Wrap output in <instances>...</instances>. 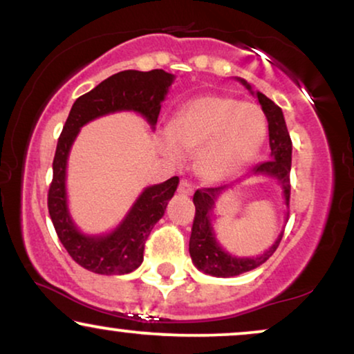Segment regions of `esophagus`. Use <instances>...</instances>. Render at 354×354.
Here are the masks:
<instances>
[{"label": "esophagus", "mask_w": 354, "mask_h": 354, "mask_svg": "<svg viewBox=\"0 0 354 354\" xmlns=\"http://www.w3.org/2000/svg\"><path fill=\"white\" fill-rule=\"evenodd\" d=\"M178 193H182V195H193L192 183H188L187 180H180V183H178Z\"/></svg>", "instance_id": "esophagus-1"}]
</instances>
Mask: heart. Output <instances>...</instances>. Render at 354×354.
Returning a JSON list of instances; mask_svg holds the SVG:
<instances>
[{"mask_svg":"<svg viewBox=\"0 0 354 354\" xmlns=\"http://www.w3.org/2000/svg\"><path fill=\"white\" fill-rule=\"evenodd\" d=\"M268 133V118L258 104L209 93L183 103L158 142L164 156L174 162L196 151L198 177L221 183L258 158Z\"/></svg>","mask_w":354,"mask_h":354,"instance_id":"heart-1","label":"heart"}]
</instances>
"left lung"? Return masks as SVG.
I'll return each mask as SVG.
<instances>
[{"label":"left lung","mask_w":354,"mask_h":354,"mask_svg":"<svg viewBox=\"0 0 354 354\" xmlns=\"http://www.w3.org/2000/svg\"><path fill=\"white\" fill-rule=\"evenodd\" d=\"M236 80L250 91L251 95L256 96L261 104V109L264 111L266 118H268L269 125V147H270V156L269 161H266L259 166L253 167L248 176L264 178V180H275L282 188V198L283 205L287 207V214H285V224L288 221V201H290V169H292V140H290L287 124H285V118L282 109L269 100L268 96L261 93L258 90H253L248 82L245 79L236 77ZM241 182V180H236ZM236 182L227 183V185L214 187V188H203V190H196L195 196H193V203H195L196 212L195 221H193L192 227V236H190V256L193 264L198 270L205 272L212 277H235V275L245 274L248 270H253L266 263L282 240L285 224L274 240V243L264 250L261 254L256 256H236L227 251L221 241L217 240L214 224H212V216H214V207L219 198L224 195L227 190L234 188Z\"/></svg>","instance_id":"8db88e82"}]
</instances>
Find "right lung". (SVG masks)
Returning <instances> with one entry per match:
<instances>
[{"mask_svg": "<svg viewBox=\"0 0 354 354\" xmlns=\"http://www.w3.org/2000/svg\"><path fill=\"white\" fill-rule=\"evenodd\" d=\"M176 75L162 69L149 72L122 71L108 77L88 93L82 95L72 109L57 140L53 182L48 192V211L61 243L71 258L90 272L122 275L143 263L145 241L164 216L167 203L178 187V177L149 185L137 196L124 219L106 234H85L72 219L67 203V161L80 129L91 120L115 113H135L156 129L162 101Z\"/></svg>", "mask_w": 354, "mask_h": 354, "instance_id": "1", "label": "right lung"}]
</instances>
